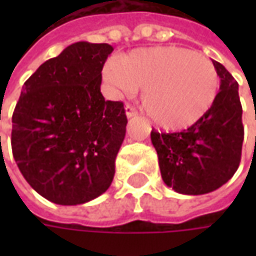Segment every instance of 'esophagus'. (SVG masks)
Here are the masks:
<instances>
[{"label": "esophagus", "mask_w": 256, "mask_h": 256, "mask_svg": "<svg viewBox=\"0 0 256 256\" xmlns=\"http://www.w3.org/2000/svg\"><path fill=\"white\" fill-rule=\"evenodd\" d=\"M124 112H126V116H128V119H132V118L137 116V112H136V110H134L132 106H124Z\"/></svg>", "instance_id": "34e87169"}]
</instances>
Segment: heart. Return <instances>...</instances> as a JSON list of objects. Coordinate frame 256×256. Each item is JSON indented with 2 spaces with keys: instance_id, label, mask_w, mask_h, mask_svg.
I'll return each instance as SVG.
<instances>
[{
  "instance_id": "b5f03b06",
  "label": "heart",
  "mask_w": 256,
  "mask_h": 256,
  "mask_svg": "<svg viewBox=\"0 0 256 256\" xmlns=\"http://www.w3.org/2000/svg\"><path fill=\"white\" fill-rule=\"evenodd\" d=\"M102 78L115 97L134 96L144 88L141 100L146 115L170 130L198 122L214 106L220 89L214 64L178 46L144 48L111 58Z\"/></svg>"
}]
</instances>
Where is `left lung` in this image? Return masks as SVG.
<instances>
[{"label":"left lung","mask_w":256,"mask_h":256,"mask_svg":"<svg viewBox=\"0 0 256 256\" xmlns=\"http://www.w3.org/2000/svg\"><path fill=\"white\" fill-rule=\"evenodd\" d=\"M212 64L220 84L210 111L180 133H150L163 181L182 194H206L220 188L242 159L244 128L238 84L222 64L215 60Z\"/></svg>","instance_id":"1"}]
</instances>
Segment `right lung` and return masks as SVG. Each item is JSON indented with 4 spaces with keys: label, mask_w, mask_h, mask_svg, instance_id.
Listing matches in <instances>:
<instances>
[{
    "label": "right lung",
    "mask_w": 256,
    "mask_h": 256,
    "mask_svg": "<svg viewBox=\"0 0 256 256\" xmlns=\"http://www.w3.org/2000/svg\"><path fill=\"white\" fill-rule=\"evenodd\" d=\"M108 44L75 42L26 80L12 116V152L42 198L62 206L88 203L110 188L128 118L106 101L101 71Z\"/></svg>",
    "instance_id": "add662e5"
}]
</instances>
